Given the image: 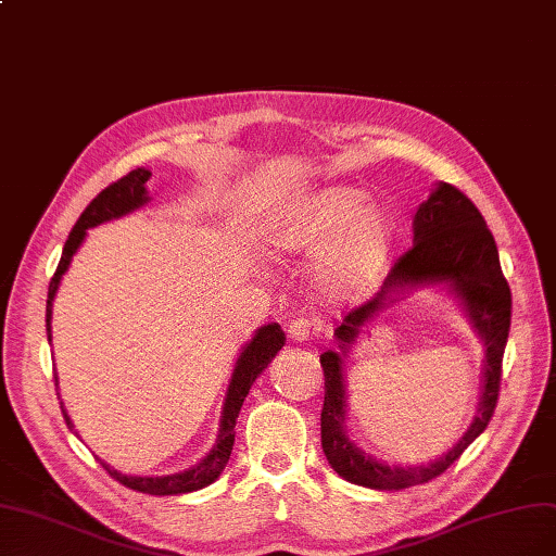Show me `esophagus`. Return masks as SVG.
Returning <instances> with one entry per match:
<instances>
[{
  "label": "esophagus",
  "mask_w": 556,
  "mask_h": 556,
  "mask_svg": "<svg viewBox=\"0 0 556 556\" xmlns=\"http://www.w3.org/2000/svg\"><path fill=\"white\" fill-rule=\"evenodd\" d=\"M315 331H317V324H315V319H308V317H296L287 324V333H290V338L294 342L311 340L315 336Z\"/></svg>",
  "instance_id": "34e87169"
}]
</instances>
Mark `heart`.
<instances>
[{
	"label": "heart",
	"instance_id": "b5f03b06",
	"mask_svg": "<svg viewBox=\"0 0 556 556\" xmlns=\"http://www.w3.org/2000/svg\"><path fill=\"white\" fill-rule=\"evenodd\" d=\"M363 204L354 188H329L292 204L269 227L276 253H313L315 282L329 299H356L375 285L384 266L393 223L384 206Z\"/></svg>",
	"mask_w": 556,
	"mask_h": 556
}]
</instances>
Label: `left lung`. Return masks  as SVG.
<instances>
[{"label":"left lung","mask_w":556,"mask_h":556,"mask_svg":"<svg viewBox=\"0 0 556 556\" xmlns=\"http://www.w3.org/2000/svg\"><path fill=\"white\" fill-rule=\"evenodd\" d=\"M448 283L486 342L484 393L479 416L464 439L434 464L416 468H389L363 454L343 430V378L341 356L349 351L359 329L402 289L420 283ZM510 331V287L502 274L500 251L485 218L476 204L451 184L439 181L414 214V243L400 255L381 290L368 303L344 315L336 329L340 352L319 356L324 370L321 448L329 465L344 481L372 490H402L428 483L444 473L465 448L481 434L494 414L502 384V361Z\"/></svg>","instance_id":"1"}]
</instances>
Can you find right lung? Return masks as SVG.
<instances>
[{
	"mask_svg": "<svg viewBox=\"0 0 556 556\" xmlns=\"http://www.w3.org/2000/svg\"><path fill=\"white\" fill-rule=\"evenodd\" d=\"M149 177H151V172L144 169V167L128 172V175L122 177L119 181H114L108 188H103L101 193L87 204V208L83 212V216L78 218V223L73 225L71 235L66 239V245H64L60 266H56V271L50 280V287H48V303H46L48 340H52L50 319H52L54 294H56V290H60L62 276L66 274L73 255L78 253L80 243L85 241L87 229L101 225L105 220H112V218H122L130 212H136V208L144 206L149 202V195H147ZM282 344H285L282 329L278 327V324H266V327L255 331L253 340L241 350V354L237 358L235 372H232V379H229V387H227L216 444H214L212 451L206 453L202 463H198L195 467H190L181 473H169V476H126L117 469H112L110 465L101 463L105 467V471L114 478V481H119L122 485H126L130 490H138V492H144V494H159V496L186 494V492H195V490L212 485L216 478L220 476V471L225 469V465L229 460V453H232L235 426H237V418H239L243 400H245L248 391H251L253 381L262 375V370L266 366H269L271 358L282 350ZM54 381H56V377H54ZM62 414H64L66 426L73 428L71 418H68L64 407H62Z\"/></svg>",
	"mask_w": 556,
	"mask_h": 556,
	"instance_id": "obj_1",
	"label": "right lung"
}]
</instances>
